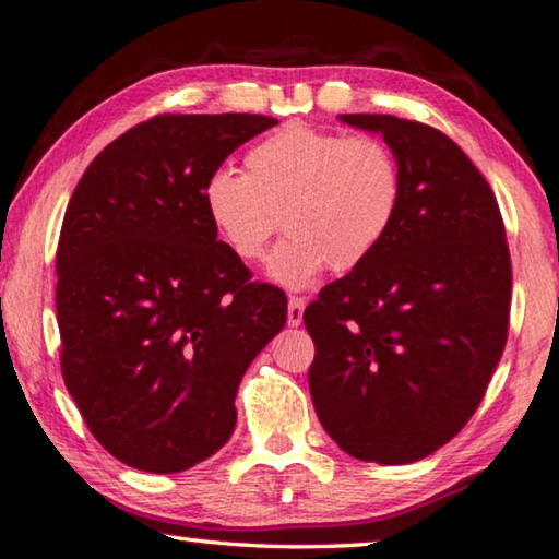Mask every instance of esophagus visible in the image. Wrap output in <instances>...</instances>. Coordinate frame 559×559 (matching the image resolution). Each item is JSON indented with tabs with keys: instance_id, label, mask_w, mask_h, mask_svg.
<instances>
[{
	"instance_id": "34e87169",
	"label": "esophagus",
	"mask_w": 559,
	"mask_h": 559,
	"mask_svg": "<svg viewBox=\"0 0 559 559\" xmlns=\"http://www.w3.org/2000/svg\"><path fill=\"white\" fill-rule=\"evenodd\" d=\"M305 305L307 301L301 297H289V301H287V324L289 326L301 324V317H305Z\"/></svg>"
}]
</instances>
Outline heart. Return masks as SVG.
I'll return each mask as SVG.
<instances>
[{
    "label": "heart",
    "mask_w": 559,
    "mask_h": 559,
    "mask_svg": "<svg viewBox=\"0 0 559 559\" xmlns=\"http://www.w3.org/2000/svg\"><path fill=\"white\" fill-rule=\"evenodd\" d=\"M247 173L217 168L203 186V205L233 254L264 258L277 233L267 277L307 289L332 264L354 270L386 240L404 203L399 158L377 135H342L292 123L247 153Z\"/></svg>",
    "instance_id": "b5f03b06"
}]
</instances>
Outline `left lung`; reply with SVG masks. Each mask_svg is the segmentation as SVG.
I'll use <instances>...</instances> for the list:
<instances>
[{
	"instance_id": "obj_1",
	"label": "left lung",
	"mask_w": 559,
	"mask_h": 559,
	"mask_svg": "<svg viewBox=\"0 0 559 559\" xmlns=\"http://www.w3.org/2000/svg\"><path fill=\"white\" fill-rule=\"evenodd\" d=\"M340 121L383 135L404 203L379 250L305 309L309 391L344 453L404 465L468 424L506 349V227L488 180L441 131L383 114Z\"/></svg>"
}]
</instances>
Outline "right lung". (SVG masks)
<instances>
[{
  "label": "right lung",
  "instance_id": "1",
  "mask_svg": "<svg viewBox=\"0 0 559 559\" xmlns=\"http://www.w3.org/2000/svg\"><path fill=\"white\" fill-rule=\"evenodd\" d=\"M272 126L155 116L108 143L69 200L61 373L88 431L135 471L180 473L217 453L247 366L287 324L285 292L250 282L203 205L210 173Z\"/></svg>",
  "mask_w": 559,
  "mask_h": 559
}]
</instances>
